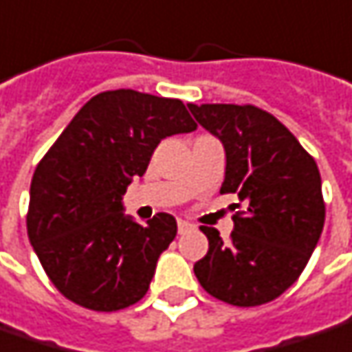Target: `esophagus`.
Segmentation results:
<instances>
[{"instance_id":"esophagus-1","label":"esophagus","mask_w":352,"mask_h":352,"mask_svg":"<svg viewBox=\"0 0 352 352\" xmlns=\"http://www.w3.org/2000/svg\"><path fill=\"white\" fill-rule=\"evenodd\" d=\"M192 228V224L190 222H185V220H177V230H179V234H185V232H188Z\"/></svg>"}]
</instances>
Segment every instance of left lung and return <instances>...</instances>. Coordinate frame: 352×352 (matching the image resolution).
I'll use <instances>...</instances> for the list:
<instances>
[{"label": "left lung", "instance_id": "left-lung-1", "mask_svg": "<svg viewBox=\"0 0 352 352\" xmlns=\"http://www.w3.org/2000/svg\"><path fill=\"white\" fill-rule=\"evenodd\" d=\"M199 124L222 140L220 192L237 195L234 232L224 241L202 226L208 253L195 274L210 296L251 308L273 302L298 280L318 245L325 202L316 160L271 113L255 104H188Z\"/></svg>", "mask_w": 352, "mask_h": 352}]
</instances>
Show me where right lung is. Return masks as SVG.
I'll return each instance as SVG.
<instances>
[{"label": "right lung", "mask_w": 352, "mask_h": 352, "mask_svg": "<svg viewBox=\"0 0 352 352\" xmlns=\"http://www.w3.org/2000/svg\"><path fill=\"white\" fill-rule=\"evenodd\" d=\"M192 130L183 101L134 89L99 93L72 118L36 165L27 212L32 249L62 296L95 311L146 296L177 222L157 212L142 226L120 200L165 136Z\"/></svg>", "instance_id": "right-lung-1"}]
</instances>
